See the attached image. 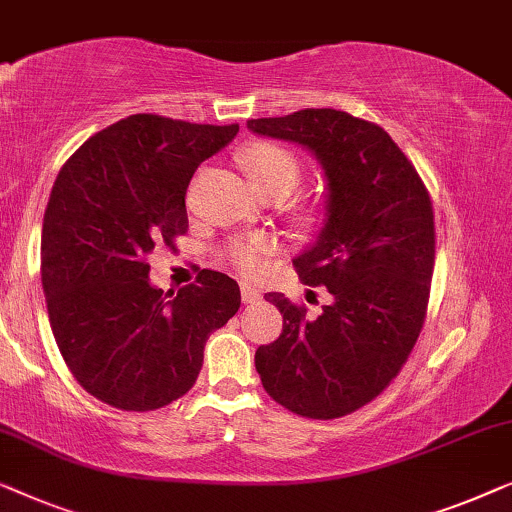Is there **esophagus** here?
Instances as JSON below:
<instances>
[{"label":"esophagus","mask_w":512,"mask_h":512,"mask_svg":"<svg viewBox=\"0 0 512 512\" xmlns=\"http://www.w3.org/2000/svg\"><path fill=\"white\" fill-rule=\"evenodd\" d=\"M259 299H262V292H259L253 283L243 280V283H241V301H243V304H255V301H259Z\"/></svg>","instance_id":"34e87169"}]
</instances>
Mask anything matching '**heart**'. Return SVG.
I'll return each mask as SVG.
<instances>
[{
	"instance_id": "b5f03b06",
	"label": "heart",
	"mask_w": 512,
	"mask_h": 512,
	"mask_svg": "<svg viewBox=\"0 0 512 512\" xmlns=\"http://www.w3.org/2000/svg\"><path fill=\"white\" fill-rule=\"evenodd\" d=\"M243 167H246L255 190H283L285 194L299 181V162L285 148L273 143H257L243 153ZM276 248L266 236L236 241L229 246L232 262L246 273H257L264 266V257Z\"/></svg>"
}]
</instances>
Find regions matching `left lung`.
<instances>
[{
  "mask_svg": "<svg viewBox=\"0 0 512 512\" xmlns=\"http://www.w3.org/2000/svg\"><path fill=\"white\" fill-rule=\"evenodd\" d=\"M266 139L297 143L325 176V220L294 257L306 285H325L318 318L283 294L278 341L259 345L255 369L269 397L292 413L331 420L390 385L420 336L434 273L429 194L392 136L334 109L248 120Z\"/></svg>",
  "mask_w": 512,
  "mask_h": 512,
  "instance_id": "left-lung-1",
  "label": "left lung"
}]
</instances>
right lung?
I'll use <instances>...</instances> for the list:
<instances>
[{
	"mask_svg": "<svg viewBox=\"0 0 512 512\" xmlns=\"http://www.w3.org/2000/svg\"><path fill=\"white\" fill-rule=\"evenodd\" d=\"M236 134L136 113L90 136L55 178L41 234L50 329L74 378L109 406L143 413L183 397L211 331L239 311L225 273L204 269L171 298L146 262L185 234L192 174Z\"/></svg>",
	"mask_w": 512,
	"mask_h": 512,
	"instance_id": "add662e5",
	"label": "right lung"
}]
</instances>
